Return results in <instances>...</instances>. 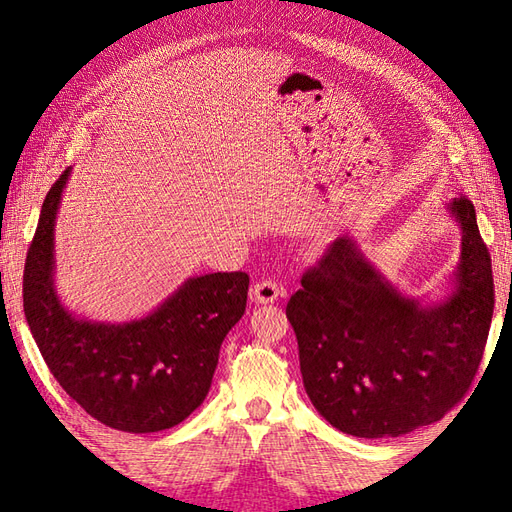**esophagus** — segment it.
<instances>
[{"mask_svg": "<svg viewBox=\"0 0 512 512\" xmlns=\"http://www.w3.org/2000/svg\"><path fill=\"white\" fill-rule=\"evenodd\" d=\"M279 295H284V288H281L273 279L257 281L253 290H250V297H253L255 303H273L279 299Z\"/></svg>", "mask_w": 512, "mask_h": 512, "instance_id": "34e87169", "label": "esophagus"}]
</instances>
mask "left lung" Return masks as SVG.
<instances>
[{
  "label": "left lung",
  "instance_id": "obj_1",
  "mask_svg": "<svg viewBox=\"0 0 512 512\" xmlns=\"http://www.w3.org/2000/svg\"><path fill=\"white\" fill-rule=\"evenodd\" d=\"M449 209L462 228V255L444 303L398 295L350 237L323 250L288 301L303 387L343 433L398 438L438 422L480 369L495 308L491 253L473 202L460 195Z\"/></svg>",
  "mask_w": 512,
  "mask_h": 512
}]
</instances>
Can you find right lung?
<instances>
[{
  "label": "right lung",
  "instance_id": "obj_1",
  "mask_svg": "<svg viewBox=\"0 0 512 512\" xmlns=\"http://www.w3.org/2000/svg\"><path fill=\"white\" fill-rule=\"evenodd\" d=\"M70 167L41 206L24 268V312L52 376L92 418L127 433L171 429L202 405L228 330L246 310L248 275L193 277L149 317L92 323L52 288V239Z\"/></svg>",
  "mask_w": 512,
  "mask_h": 512
}]
</instances>
